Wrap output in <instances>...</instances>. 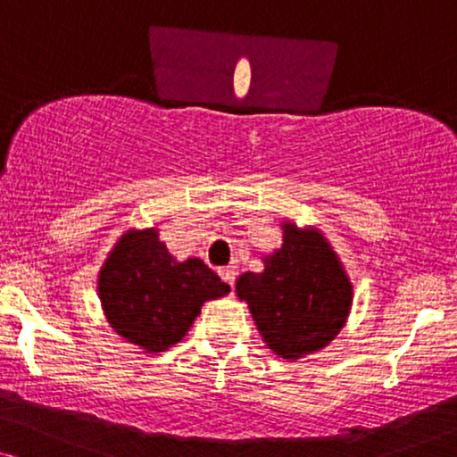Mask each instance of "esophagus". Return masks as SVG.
<instances>
[{"mask_svg": "<svg viewBox=\"0 0 457 457\" xmlns=\"http://www.w3.org/2000/svg\"><path fill=\"white\" fill-rule=\"evenodd\" d=\"M218 274H220V278H222L227 285H233V283H235V274H237L235 268H230V266L220 268V270H218Z\"/></svg>", "mask_w": 457, "mask_h": 457, "instance_id": "obj_1", "label": "esophagus"}]
</instances>
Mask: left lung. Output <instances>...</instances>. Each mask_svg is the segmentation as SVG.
<instances>
[{
	"label": "left lung",
	"instance_id": "left-lung-1",
	"mask_svg": "<svg viewBox=\"0 0 457 457\" xmlns=\"http://www.w3.org/2000/svg\"><path fill=\"white\" fill-rule=\"evenodd\" d=\"M283 243L262 255L264 270L243 272L235 291L247 303L262 341L283 360L320 352L345 327L353 285L316 227L285 220Z\"/></svg>",
	"mask_w": 457,
	"mask_h": 457
}]
</instances>
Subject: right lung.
I'll return each mask as SVG.
<instances>
[{
	"label": "right lung",
	"instance_id": "right-lung-1",
	"mask_svg": "<svg viewBox=\"0 0 457 457\" xmlns=\"http://www.w3.org/2000/svg\"><path fill=\"white\" fill-rule=\"evenodd\" d=\"M227 293L230 287L199 258H174L160 241L158 227L129 228L97 274L105 320L118 337L147 353L177 345L202 305Z\"/></svg>",
	"mask_w": 457,
	"mask_h": 457
}]
</instances>
